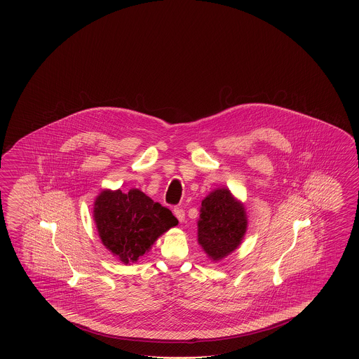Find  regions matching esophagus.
<instances>
[{"instance_id": "34e87169", "label": "esophagus", "mask_w": 359, "mask_h": 359, "mask_svg": "<svg viewBox=\"0 0 359 359\" xmlns=\"http://www.w3.org/2000/svg\"><path fill=\"white\" fill-rule=\"evenodd\" d=\"M173 212H175V215H176V218L178 221H184V210H183L182 208H175Z\"/></svg>"}]
</instances>
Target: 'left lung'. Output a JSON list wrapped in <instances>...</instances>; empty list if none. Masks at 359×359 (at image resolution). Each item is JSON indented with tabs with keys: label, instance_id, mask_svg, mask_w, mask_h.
Segmentation results:
<instances>
[{
	"label": "left lung",
	"instance_id": "obj_1",
	"mask_svg": "<svg viewBox=\"0 0 359 359\" xmlns=\"http://www.w3.org/2000/svg\"><path fill=\"white\" fill-rule=\"evenodd\" d=\"M246 227L245 206L232 196L229 189H217L201 201L198 241L213 262L236 250Z\"/></svg>",
	"mask_w": 359,
	"mask_h": 359
}]
</instances>
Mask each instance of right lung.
Segmentation results:
<instances>
[{"label": "right lung", "mask_w": 359, "mask_h": 359, "mask_svg": "<svg viewBox=\"0 0 359 359\" xmlns=\"http://www.w3.org/2000/svg\"><path fill=\"white\" fill-rule=\"evenodd\" d=\"M93 219L101 243L124 264L137 262L158 237L178 224L168 208L137 189L102 191L95 200Z\"/></svg>", "instance_id": "1"}]
</instances>
